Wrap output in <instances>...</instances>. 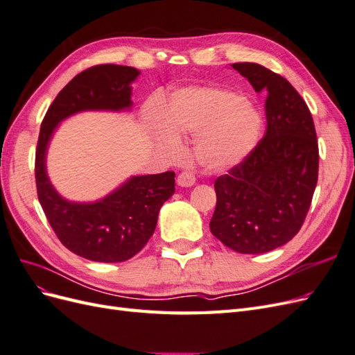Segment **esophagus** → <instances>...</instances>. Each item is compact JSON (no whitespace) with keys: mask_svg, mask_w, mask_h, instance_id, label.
<instances>
[{"mask_svg":"<svg viewBox=\"0 0 355 355\" xmlns=\"http://www.w3.org/2000/svg\"><path fill=\"white\" fill-rule=\"evenodd\" d=\"M176 182H178V185L182 188H189L192 185H196V178L191 173V171H182V173L178 176Z\"/></svg>","mask_w":355,"mask_h":355,"instance_id":"obj_1","label":"esophagus"}]
</instances>
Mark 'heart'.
Listing matches in <instances>:
<instances>
[{
	"label": "heart",
	"instance_id": "obj_1",
	"mask_svg": "<svg viewBox=\"0 0 355 355\" xmlns=\"http://www.w3.org/2000/svg\"><path fill=\"white\" fill-rule=\"evenodd\" d=\"M263 127L256 106L228 89L191 85L171 94L163 121L151 133L171 153L180 149L179 135L196 136L194 157L210 173L240 166L256 148Z\"/></svg>",
	"mask_w": 355,
	"mask_h": 355
}]
</instances>
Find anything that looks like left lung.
Instances as JSON below:
<instances>
[{"instance_id":"left-lung-1","label":"left lung","mask_w":355,"mask_h":355,"mask_svg":"<svg viewBox=\"0 0 355 355\" xmlns=\"http://www.w3.org/2000/svg\"><path fill=\"white\" fill-rule=\"evenodd\" d=\"M266 94V133L243 163L214 182L211 234L244 254L271 252L299 232L318 178V144L306 103L282 75L257 63H232Z\"/></svg>"}]
</instances>
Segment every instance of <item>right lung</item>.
Returning <instances> with one entry per match:
<instances>
[{
	"instance_id": "add662e5",
	"label": "right lung",
	"mask_w": 355,
	"mask_h": 355,
	"mask_svg": "<svg viewBox=\"0 0 355 355\" xmlns=\"http://www.w3.org/2000/svg\"><path fill=\"white\" fill-rule=\"evenodd\" d=\"M141 71L98 65L83 71L60 90L41 123L35 154L38 200L60 243L84 259L124 262L144 249L155 231L158 213L175 194V173L132 176L96 201L62 197L47 175V151L58 125L85 111L132 110V84Z\"/></svg>"
}]
</instances>
